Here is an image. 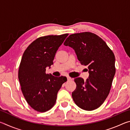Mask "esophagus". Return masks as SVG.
<instances>
[{"mask_svg":"<svg viewBox=\"0 0 130 130\" xmlns=\"http://www.w3.org/2000/svg\"><path fill=\"white\" fill-rule=\"evenodd\" d=\"M67 80H68V81H70V80H72V78H70V77H67Z\"/></svg>","mask_w":130,"mask_h":130,"instance_id":"obj_1","label":"esophagus"}]
</instances>
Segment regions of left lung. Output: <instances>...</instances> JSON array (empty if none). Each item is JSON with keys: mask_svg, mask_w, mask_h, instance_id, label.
I'll list each match as a JSON object with an SVG mask.
<instances>
[{"mask_svg": "<svg viewBox=\"0 0 130 130\" xmlns=\"http://www.w3.org/2000/svg\"><path fill=\"white\" fill-rule=\"evenodd\" d=\"M63 45L73 48L81 65L87 66L89 77L74 79L72 96L80 108L92 111L106 99L115 74V57L106 43L97 35L84 32L70 35Z\"/></svg>", "mask_w": 130, "mask_h": 130, "instance_id": "left-lung-1", "label": "left lung"}]
</instances>
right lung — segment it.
I'll return each mask as SVG.
<instances>
[{
    "mask_svg": "<svg viewBox=\"0 0 130 130\" xmlns=\"http://www.w3.org/2000/svg\"><path fill=\"white\" fill-rule=\"evenodd\" d=\"M68 34L47 36L37 38L25 50L21 61L18 78L26 100L37 111L43 112L56 102L57 93L66 77H54L46 73L50 68L57 50Z\"/></svg>",
    "mask_w": 130,
    "mask_h": 130,
    "instance_id": "right-lung-1",
    "label": "right lung"
}]
</instances>
